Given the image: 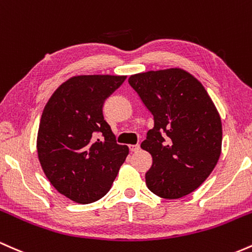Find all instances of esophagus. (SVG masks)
Masks as SVG:
<instances>
[{
    "mask_svg": "<svg viewBox=\"0 0 252 252\" xmlns=\"http://www.w3.org/2000/svg\"><path fill=\"white\" fill-rule=\"evenodd\" d=\"M128 148H129V151H131V152H135V151H138V150L140 149V146L137 144V145H129Z\"/></svg>",
    "mask_w": 252,
    "mask_h": 252,
    "instance_id": "34e87169",
    "label": "esophagus"
}]
</instances>
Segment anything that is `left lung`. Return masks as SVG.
<instances>
[{"label": "left lung", "mask_w": 252, "mask_h": 252, "mask_svg": "<svg viewBox=\"0 0 252 252\" xmlns=\"http://www.w3.org/2000/svg\"><path fill=\"white\" fill-rule=\"evenodd\" d=\"M133 88L154 115L140 148L152 156L145 174L152 193L179 199L205 182L221 154V119L206 89L182 69L132 75Z\"/></svg>", "instance_id": "obj_1"}]
</instances>
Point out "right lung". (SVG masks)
I'll return each mask as SVG.
<instances>
[{"mask_svg":"<svg viewBox=\"0 0 252 252\" xmlns=\"http://www.w3.org/2000/svg\"><path fill=\"white\" fill-rule=\"evenodd\" d=\"M126 76L83 75L64 82L42 112L36 150L45 175L61 194L92 203L109 191L128 148L119 145L103 103Z\"/></svg>","mask_w":252,"mask_h":252,"instance_id":"1","label":"right lung"}]
</instances>
